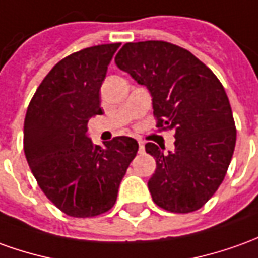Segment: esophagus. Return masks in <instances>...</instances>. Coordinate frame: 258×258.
I'll return each mask as SVG.
<instances>
[{
    "label": "esophagus",
    "mask_w": 258,
    "mask_h": 258,
    "mask_svg": "<svg viewBox=\"0 0 258 258\" xmlns=\"http://www.w3.org/2000/svg\"><path fill=\"white\" fill-rule=\"evenodd\" d=\"M139 152L140 153L145 152V143H143V142H139Z\"/></svg>",
    "instance_id": "esophagus-1"
}]
</instances>
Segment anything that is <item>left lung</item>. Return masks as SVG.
<instances>
[{
	"mask_svg": "<svg viewBox=\"0 0 258 258\" xmlns=\"http://www.w3.org/2000/svg\"><path fill=\"white\" fill-rule=\"evenodd\" d=\"M115 63L149 90L157 127L175 133L174 152L145 146L156 159L147 182L154 204L175 214L200 209L222 184L236 145L223 85L191 51L161 40L123 44Z\"/></svg>",
	"mask_w": 258,
	"mask_h": 258,
	"instance_id": "obj_1",
	"label": "left lung"
}]
</instances>
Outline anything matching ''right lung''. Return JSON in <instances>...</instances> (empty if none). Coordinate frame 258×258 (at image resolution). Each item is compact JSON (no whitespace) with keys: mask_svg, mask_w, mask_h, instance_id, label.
<instances>
[{"mask_svg":"<svg viewBox=\"0 0 258 258\" xmlns=\"http://www.w3.org/2000/svg\"><path fill=\"white\" fill-rule=\"evenodd\" d=\"M119 43L73 53L37 87L24 123L28 164L44 195L73 218L109 211L139 145L118 136L104 146L88 136V120L102 115L99 90Z\"/></svg>","mask_w":258,"mask_h":258,"instance_id":"obj_1","label":"right lung"}]
</instances>
